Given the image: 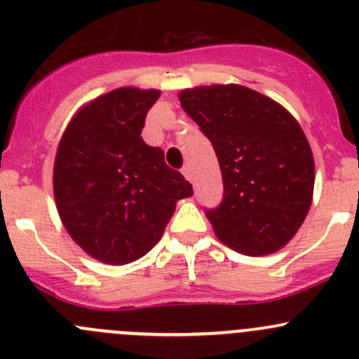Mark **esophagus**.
Returning a JSON list of instances; mask_svg holds the SVG:
<instances>
[{
    "label": "esophagus",
    "instance_id": "esophagus-1",
    "mask_svg": "<svg viewBox=\"0 0 359 359\" xmlns=\"http://www.w3.org/2000/svg\"><path fill=\"white\" fill-rule=\"evenodd\" d=\"M182 175L186 177L187 180H191V179H193V175H191V168H189V165H186V166H184V168H182Z\"/></svg>",
    "mask_w": 359,
    "mask_h": 359
}]
</instances>
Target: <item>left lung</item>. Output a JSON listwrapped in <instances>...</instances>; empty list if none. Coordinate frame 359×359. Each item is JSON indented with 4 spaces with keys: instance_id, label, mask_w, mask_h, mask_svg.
I'll return each instance as SVG.
<instances>
[{
    "instance_id": "left-lung-1",
    "label": "left lung",
    "mask_w": 359,
    "mask_h": 359,
    "mask_svg": "<svg viewBox=\"0 0 359 359\" xmlns=\"http://www.w3.org/2000/svg\"><path fill=\"white\" fill-rule=\"evenodd\" d=\"M179 100L222 172V203L205 212L217 238L252 257L283 248L302 226L314 189L313 151L297 119L241 85L187 88Z\"/></svg>"
}]
</instances>
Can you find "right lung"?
<instances>
[{
	"label": "right lung",
	"instance_id": "add662e5",
	"mask_svg": "<svg viewBox=\"0 0 359 359\" xmlns=\"http://www.w3.org/2000/svg\"><path fill=\"white\" fill-rule=\"evenodd\" d=\"M159 90L123 86L83 106L53 165V194L69 236L88 255L123 266L161 240L175 203L193 196L159 147L142 140Z\"/></svg>",
	"mask_w": 359,
	"mask_h": 359
}]
</instances>
